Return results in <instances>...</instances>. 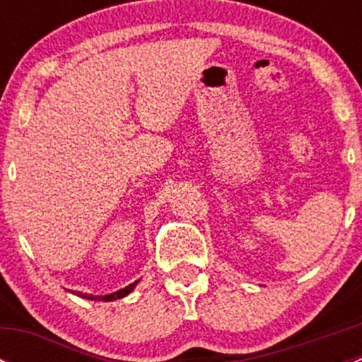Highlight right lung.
Listing matches in <instances>:
<instances>
[{
	"mask_svg": "<svg viewBox=\"0 0 362 362\" xmlns=\"http://www.w3.org/2000/svg\"><path fill=\"white\" fill-rule=\"evenodd\" d=\"M138 282L140 280H134L133 284H129L127 287H124V289H119L117 293H112V294H107V296H93V294H83V293H78V291H73V294L80 296V298H86V299H93V301H115V299H120V298H126L127 294L133 293L134 287L138 286Z\"/></svg>",
	"mask_w": 362,
	"mask_h": 362,
	"instance_id": "1",
	"label": "right lung"
}]
</instances>
